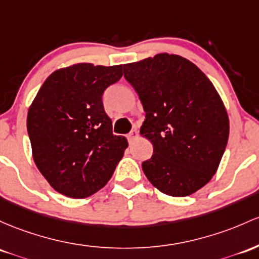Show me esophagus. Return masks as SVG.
Here are the masks:
<instances>
[{"label": "esophagus", "mask_w": 259, "mask_h": 259, "mask_svg": "<svg viewBox=\"0 0 259 259\" xmlns=\"http://www.w3.org/2000/svg\"><path fill=\"white\" fill-rule=\"evenodd\" d=\"M138 136H139V132L136 129H134V130H132V132H130L129 134H127L126 138H127V140H129V141H133V140H135V139L138 138Z\"/></svg>", "instance_id": "obj_1"}]
</instances>
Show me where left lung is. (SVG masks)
Listing matches in <instances>:
<instances>
[{"instance_id": "1", "label": "left lung", "mask_w": 259, "mask_h": 259, "mask_svg": "<svg viewBox=\"0 0 259 259\" xmlns=\"http://www.w3.org/2000/svg\"><path fill=\"white\" fill-rule=\"evenodd\" d=\"M146 119L140 134L153 146L143 162L147 180L171 197H188L218 171L229 140L226 108L197 65L162 53L124 65Z\"/></svg>"}]
</instances>
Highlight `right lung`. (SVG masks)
<instances>
[{
  "instance_id": "obj_1",
  "label": "right lung",
  "mask_w": 259,
  "mask_h": 259,
  "mask_svg": "<svg viewBox=\"0 0 259 259\" xmlns=\"http://www.w3.org/2000/svg\"><path fill=\"white\" fill-rule=\"evenodd\" d=\"M123 76V65L88 62L54 71L27 115L33 160L56 192L82 199L103 188L127 140L113 135L102 96Z\"/></svg>"
}]
</instances>
